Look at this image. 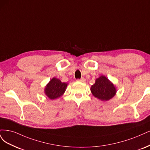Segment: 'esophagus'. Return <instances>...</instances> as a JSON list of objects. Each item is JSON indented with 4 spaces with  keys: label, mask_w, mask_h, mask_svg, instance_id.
Returning <instances> with one entry per match:
<instances>
[{
    "label": "esophagus",
    "mask_w": 150,
    "mask_h": 150,
    "mask_svg": "<svg viewBox=\"0 0 150 150\" xmlns=\"http://www.w3.org/2000/svg\"><path fill=\"white\" fill-rule=\"evenodd\" d=\"M77 81H81V82H85V81H86V80H85V79H84V78H81V79L77 80Z\"/></svg>",
    "instance_id": "esophagus-1"
}]
</instances>
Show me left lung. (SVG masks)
<instances>
[{
    "label": "left lung",
    "mask_w": 150,
    "mask_h": 150,
    "mask_svg": "<svg viewBox=\"0 0 150 150\" xmlns=\"http://www.w3.org/2000/svg\"><path fill=\"white\" fill-rule=\"evenodd\" d=\"M90 90L95 98L101 101H108L117 93V88L112 81L104 75L96 79L95 83L91 85Z\"/></svg>",
    "instance_id": "left-lung-1"
}]
</instances>
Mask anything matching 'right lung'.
<instances>
[{
  "instance_id": "1",
  "label": "right lung",
  "mask_w": 150,
  "mask_h": 150,
  "mask_svg": "<svg viewBox=\"0 0 150 150\" xmlns=\"http://www.w3.org/2000/svg\"><path fill=\"white\" fill-rule=\"evenodd\" d=\"M67 85L68 83L62 82L59 79L54 77L45 86L44 93L50 100L59 98L65 93Z\"/></svg>"
}]
</instances>
